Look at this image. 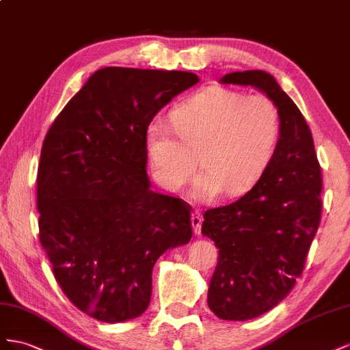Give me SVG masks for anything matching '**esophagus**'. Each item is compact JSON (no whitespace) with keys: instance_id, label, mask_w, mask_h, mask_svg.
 Here are the masks:
<instances>
[{"instance_id":"1","label":"esophagus","mask_w":350,"mask_h":350,"mask_svg":"<svg viewBox=\"0 0 350 350\" xmlns=\"http://www.w3.org/2000/svg\"><path fill=\"white\" fill-rule=\"evenodd\" d=\"M201 224H202V214L199 213V209L192 214V226H193V232L195 234L201 233Z\"/></svg>"}]
</instances>
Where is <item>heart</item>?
I'll use <instances>...</instances> for the list:
<instances>
[{"label":"heart","instance_id":"obj_1","mask_svg":"<svg viewBox=\"0 0 350 350\" xmlns=\"http://www.w3.org/2000/svg\"><path fill=\"white\" fill-rule=\"evenodd\" d=\"M172 123L154 120L146 129V151L158 183L180 191L199 164L204 168L193 195L211 199L246 193L271 163L282 133L273 99L209 86L174 107Z\"/></svg>","mask_w":350,"mask_h":350}]
</instances>
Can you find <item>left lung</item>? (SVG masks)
<instances>
[{"mask_svg": "<svg viewBox=\"0 0 350 350\" xmlns=\"http://www.w3.org/2000/svg\"><path fill=\"white\" fill-rule=\"evenodd\" d=\"M221 83L261 89L282 117L280 139L262 177L237 201L204 214L202 233L219 249L208 306L221 319L246 321L280 304L302 275L321 221L323 176L311 129L271 75L234 72Z\"/></svg>", "mask_w": 350, "mask_h": 350, "instance_id": "8db88e82", "label": "left lung"}]
</instances>
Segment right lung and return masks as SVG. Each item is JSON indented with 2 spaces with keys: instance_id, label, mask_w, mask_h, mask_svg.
Wrapping results in <instances>:
<instances>
[{
  "instance_id": "add662e5",
  "label": "right lung",
  "mask_w": 350,
  "mask_h": 350,
  "mask_svg": "<svg viewBox=\"0 0 350 350\" xmlns=\"http://www.w3.org/2000/svg\"><path fill=\"white\" fill-rule=\"evenodd\" d=\"M198 81L174 70L101 68L44 139L39 242L70 302L99 321L141 315L157 259L191 241L189 204L149 189L146 129Z\"/></svg>"
}]
</instances>
